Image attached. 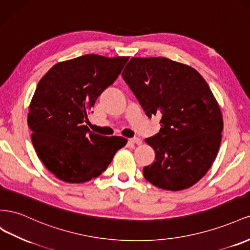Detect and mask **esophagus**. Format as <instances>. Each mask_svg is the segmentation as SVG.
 I'll list each match as a JSON object with an SVG mask.
<instances>
[{
    "mask_svg": "<svg viewBox=\"0 0 250 250\" xmlns=\"http://www.w3.org/2000/svg\"><path fill=\"white\" fill-rule=\"evenodd\" d=\"M130 141L132 142V144H135V145H137V146H140L142 144V140L140 138H138V137H134V138L130 139Z\"/></svg>",
    "mask_w": 250,
    "mask_h": 250,
    "instance_id": "esophagus-1",
    "label": "esophagus"
}]
</instances>
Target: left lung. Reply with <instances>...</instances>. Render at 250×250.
I'll use <instances>...</instances> for the list:
<instances>
[{
	"mask_svg": "<svg viewBox=\"0 0 250 250\" xmlns=\"http://www.w3.org/2000/svg\"><path fill=\"white\" fill-rule=\"evenodd\" d=\"M123 77L160 131L146 142L155 161L144 168L146 179L167 190L196 184L216 159L223 117L208 83L197 70L167 58H132Z\"/></svg>",
	"mask_w": 250,
	"mask_h": 250,
	"instance_id": "8db88e82",
	"label": "left lung"
}]
</instances>
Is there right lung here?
<instances>
[{"instance_id": "obj_1", "label": "right lung", "mask_w": 250, "mask_h": 250, "mask_svg": "<svg viewBox=\"0 0 250 250\" xmlns=\"http://www.w3.org/2000/svg\"><path fill=\"white\" fill-rule=\"evenodd\" d=\"M127 56L85 54L58 62L42 77L28 113V126L39 158L58 179L83 183L109 167L126 145L84 125L97 97L121 73Z\"/></svg>"}]
</instances>
